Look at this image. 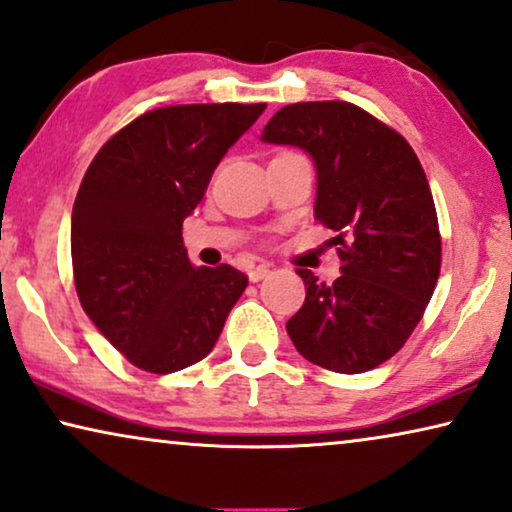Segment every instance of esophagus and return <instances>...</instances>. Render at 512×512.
<instances>
[{"instance_id": "obj_1", "label": "esophagus", "mask_w": 512, "mask_h": 512, "mask_svg": "<svg viewBox=\"0 0 512 512\" xmlns=\"http://www.w3.org/2000/svg\"><path fill=\"white\" fill-rule=\"evenodd\" d=\"M269 273H271L269 266H255V269L248 271V278L253 280V283H259V280H264Z\"/></svg>"}]
</instances>
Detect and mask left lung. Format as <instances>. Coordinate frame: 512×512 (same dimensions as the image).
<instances>
[{
    "instance_id": "obj_1",
    "label": "left lung",
    "mask_w": 512,
    "mask_h": 512,
    "mask_svg": "<svg viewBox=\"0 0 512 512\" xmlns=\"http://www.w3.org/2000/svg\"><path fill=\"white\" fill-rule=\"evenodd\" d=\"M266 143L311 153L315 220L334 236L341 276L308 269L306 301L287 320L294 348L336 373H364L397 355L422 320L441 273V232L427 176L403 136L350 102L283 106Z\"/></svg>"
}]
</instances>
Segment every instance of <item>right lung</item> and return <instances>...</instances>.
<instances>
[{
	"instance_id": "obj_1",
	"label": "right lung",
	"mask_w": 512,
	"mask_h": 512,
	"mask_svg": "<svg viewBox=\"0 0 512 512\" xmlns=\"http://www.w3.org/2000/svg\"><path fill=\"white\" fill-rule=\"evenodd\" d=\"M266 104H178L134 118L99 148L71 213L76 294L136 369L174 373L213 350L248 276L192 266L183 220Z\"/></svg>"
}]
</instances>
